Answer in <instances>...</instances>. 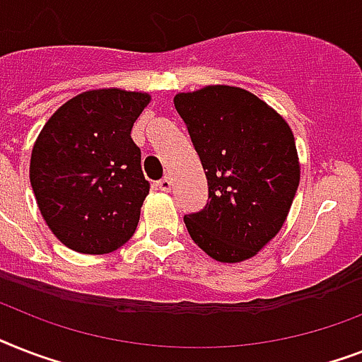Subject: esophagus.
I'll return each mask as SVG.
<instances>
[{
  "mask_svg": "<svg viewBox=\"0 0 362 362\" xmlns=\"http://www.w3.org/2000/svg\"><path fill=\"white\" fill-rule=\"evenodd\" d=\"M156 186H158V189H161V192H170V187H173V182H170V178L169 176H163V178H161V180H158V184H156Z\"/></svg>",
  "mask_w": 362,
  "mask_h": 362,
  "instance_id": "obj_1",
  "label": "esophagus"
}]
</instances>
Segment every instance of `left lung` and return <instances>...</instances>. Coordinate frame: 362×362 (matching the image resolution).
I'll return each mask as SVG.
<instances>
[{
  "instance_id": "obj_1",
  "label": "left lung",
  "mask_w": 362,
  "mask_h": 362,
  "mask_svg": "<svg viewBox=\"0 0 362 362\" xmlns=\"http://www.w3.org/2000/svg\"><path fill=\"white\" fill-rule=\"evenodd\" d=\"M175 109L209 182L206 204L184 216L189 237L221 263L253 257L281 229L300 180L289 125L235 86L178 93Z\"/></svg>"
}]
</instances>
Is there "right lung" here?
<instances>
[{
    "label": "right lung",
    "instance_id": "obj_1",
    "mask_svg": "<svg viewBox=\"0 0 362 362\" xmlns=\"http://www.w3.org/2000/svg\"><path fill=\"white\" fill-rule=\"evenodd\" d=\"M148 101L116 88L84 92L37 136L31 187L50 231L71 250L99 255L133 237L150 182L131 127Z\"/></svg>",
    "mask_w": 362,
    "mask_h": 362
}]
</instances>
